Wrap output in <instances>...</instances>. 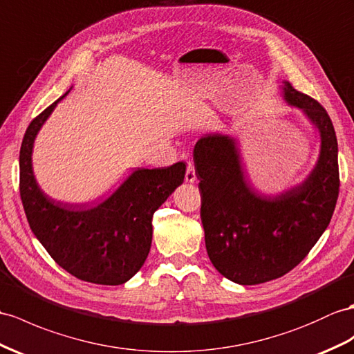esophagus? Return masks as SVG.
Returning <instances> with one entry per match:
<instances>
[{
    "label": "esophagus",
    "mask_w": 354,
    "mask_h": 354,
    "mask_svg": "<svg viewBox=\"0 0 354 354\" xmlns=\"http://www.w3.org/2000/svg\"><path fill=\"white\" fill-rule=\"evenodd\" d=\"M185 180L187 183H194L196 180V174H195V167L192 163H187V169H186V174H185Z\"/></svg>",
    "instance_id": "34e87169"
}]
</instances>
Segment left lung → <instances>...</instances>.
<instances>
[{
  "label": "left lung",
  "mask_w": 354,
  "mask_h": 354,
  "mask_svg": "<svg viewBox=\"0 0 354 354\" xmlns=\"http://www.w3.org/2000/svg\"><path fill=\"white\" fill-rule=\"evenodd\" d=\"M281 90L283 100L304 112L320 135V154L304 182L274 195L258 192L230 135H205L194 149L207 254L222 277L240 286H257L295 269L329 225L339 194L330 117L290 82L282 81Z\"/></svg>",
  "instance_id": "left-lung-1"
}]
</instances>
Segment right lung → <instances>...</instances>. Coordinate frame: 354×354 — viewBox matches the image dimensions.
I'll list each match as a JSON object with an SVG mask.
<instances>
[{
    "instance_id": "right-lung-1",
    "label": "right lung",
    "mask_w": 354,
    "mask_h": 354,
    "mask_svg": "<svg viewBox=\"0 0 354 354\" xmlns=\"http://www.w3.org/2000/svg\"><path fill=\"white\" fill-rule=\"evenodd\" d=\"M71 91V90H68ZM30 123L19 154L21 200L39 242L73 277L100 286H120L141 269L153 236V213L183 183L186 165L141 168L102 203L66 205L41 191L32 171V147L57 103Z\"/></svg>"
}]
</instances>
